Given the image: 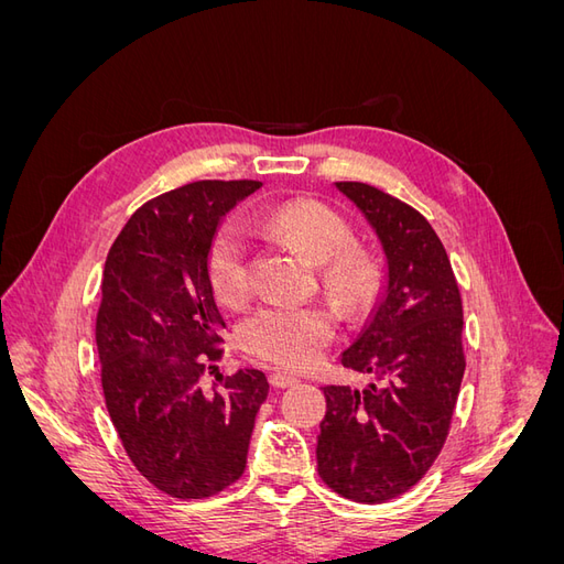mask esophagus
<instances>
[{"instance_id":"1","label":"esophagus","mask_w":564,"mask_h":564,"mask_svg":"<svg viewBox=\"0 0 564 564\" xmlns=\"http://www.w3.org/2000/svg\"><path fill=\"white\" fill-rule=\"evenodd\" d=\"M268 381H270L272 388H289V386L296 383V379L289 377V373H284V371H272L270 377H268Z\"/></svg>"}]
</instances>
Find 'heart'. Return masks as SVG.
Segmentation results:
<instances>
[{
	"instance_id": "1",
	"label": "heart",
	"mask_w": 564,
	"mask_h": 564,
	"mask_svg": "<svg viewBox=\"0 0 564 564\" xmlns=\"http://www.w3.org/2000/svg\"><path fill=\"white\" fill-rule=\"evenodd\" d=\"M256 230L294 247L303 259L324 265L322 282L348 311H357L377 289V270L365 253L350 251L352 232L336 212L311 199H294L256 218ZM214 294L226 305H242L249 296V245L240 226L228 224L214 237L207 256ZM336 332V315L327 305H265L242 327V346L253 357L305 369L322 355Z\"/></svg>"
}]
</instances>
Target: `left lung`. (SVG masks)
I'll use <instances>...</instances> for the list:
<instances>
[{"label":"left lung","instance_id":"left-lung-1","mask_svg":"<svg viewBox=\"0 0 564 564\" xmlns=\"http://www.w3.org/2000/svg\"><path fill=\"white\" fill-rule=\"evenodd\" d=\"M377 235L379 296L340 365L373 373L365 388H322L317 473L357 503L414 487L449 431L464 379V308L440 237L419 212L367 183H334Z\"/></svg>","mask_w":564,"mask_h":564}]
</instances>
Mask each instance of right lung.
Here are the masks:
<instances>
[{"label": "right lung", "mask_w": 564, "mask_h": 564, "mask_svg": "<svg viewBox=\"0 0 564 564\" xmlns=\"http://www.w3.org/2000/svg\"><path fill=\"white\" fill-rule=\"evenodd\" d=\"M261 185L197 181L150 199L106 259L96 348L108 414L133 466L176 499H207L245 473L268 395L259 369L216 373V388H202L226 329L209 247L226 214Z\"/></svg>", "instance_id": "right-lung-1"}]
</instances>
